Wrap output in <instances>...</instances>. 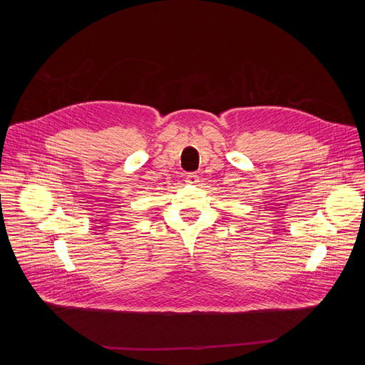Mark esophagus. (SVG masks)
I'll list each match as a JSON object with an SVG mask.
<instances>
[{"label": "esophagus", "mask_w": 365, "mask_h": 365, "mask_svg": "<svg viewBox=\"0 0 365 365\" xmlns=\"http://www.w3.org/2000/svg\"><path fill=\"white\" fill-rule=\"evenodd\" d=\"M186 182L187 183H192V185H196L199 182V175L196 173H187L186 175Z\"/></svg>", "instance_id": "obj_1"}]
</instances>
